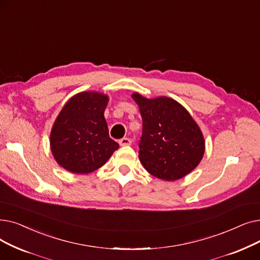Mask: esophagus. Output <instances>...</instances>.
Masks as SVG:
<instances>
[{
	"label": "esophagus",
	"instance_id": "34e87169",
	"mask_svg": "<svg viewBox=\"0 0 260 260\" xmlns=\"http://www.w3.org/2000/svg\"><path fill=\"white\" fill-rule=\"evenodd\" d=\"M131 140L128 138H123L121 140H119V145L120 146H130L131 145Z\"/></svg>",
	"mask_w": 260,
	"mask_h": 260
}]
</instances>
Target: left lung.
<instances>
[{"instance_id":"1","label":"left lung","mask_w":260,"mask_h":260,"mask_svg":"<svg viewBox=\"0 0 260 260\" xmlns=\"http://www.w3.org/2000/svg\"><path fill=\"white\" fill-rule=\"evenodd\" d=\"M143 119L139 158L155 178L176 181L191 172L204 155L205 141L188 111L170 97L133 93Z\"/></svg>"}]
</instances>
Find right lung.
<instances>
[{
  "label": "right lung",
  "mask_w": 260,
  "mask_h": 260,
  "mask_svg": "<svg viewBox=\"0 0 260 260\" xmlns=\"http://www.w3.org/2000/svg\"><path fill=\"white\" fill-rule=\"evenodd\" d=\"M106 94L84 91L74 95L61 109L49 135L56 162L76 175H86L101 168L118 149L110 139L105 110Z\"/></svg>",
  "instance_id": "1"
}]
</instances>
